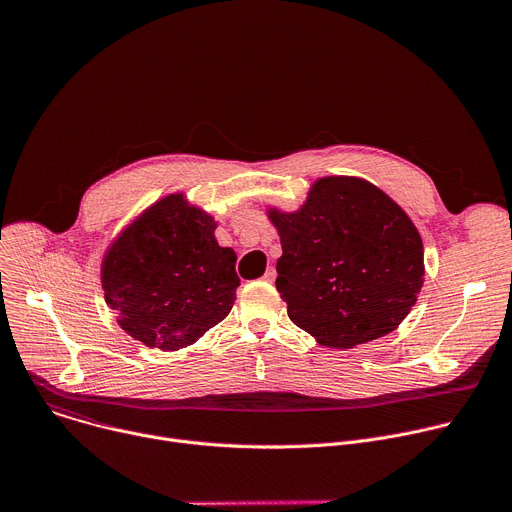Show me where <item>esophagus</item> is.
I'll list each match as a JSON object with an SVG mask.
<instances>
[{
	"mask_svg": "<svg viewBox=\"0 0 512 512\" xmlns=\"http://www.w3.org/2000/svg\"><path fill=\"white\" fill-rule=\"evenodd\" d=\"M275 275H277V273H275V269H273V267H269V269H267V271H265V275H263V279H265V281H269V283H271V281H275Z\"/></svg>",
	"mask_w": 512,
	"mask_h": 512,
	"instance_id": "obj_1",
	"label": "esophagus"
}]
</instances>
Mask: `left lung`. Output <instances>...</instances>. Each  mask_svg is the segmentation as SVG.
<instances>
[{"label":"left lung","mask_w":512,"mask_h":512,"mask_svg":"<svg viewBox=\"0 0 512 512\" xmlns=\"http://www.w3.org/2000/svg\"><path fill=\"white\" fill-rule=\"evenodd\" d=\"M281 237L275 287L287 316L330 348L393 332L423 285V245L409 216L377 186L322 178L291 214L269 212Z\"/></svg>","instance_id":"left-lung-1"}]
</instances>
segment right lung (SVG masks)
I'll return each instance as SVG.
<instances>
[{
  "label": "right lung",
  "mask_w": 512,
  "mask_h": 512,
  "mask_svg": "<svg viewBox=\"0 0 512 512\" xmlns=\"http://www.w3.org/2000/svg\"><path fill=\"white\" fill-rule=\"evenodd\" d=\"M214 221L180 194L145 210L111 245L103 289L119 326L160 350L196 342L235 304L237 255L214 239Z\"/></svg>",
  "instance_id": "right-lung-1"
}]
</instances>
